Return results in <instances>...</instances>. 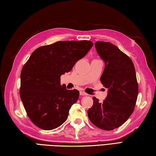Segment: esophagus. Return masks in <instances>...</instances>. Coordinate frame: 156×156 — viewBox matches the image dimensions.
<instances>
[{"instance_id": "esophagus-1", "label": "esophagus", "mask_w": 156, "mask_h": 156, "mask_svg": "<svg viewBox=\"0 0 156 156\" xmlns=\"http://www.w3.org/2000/svg\"><path fill=\"white\" fill-rule=\"evenodd\" d=\"M80 94L82 96H85V95H87V94L85 92H84V91H80Z\"/></svg>"}]
</instances>
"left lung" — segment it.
Here are the masks:
<instances>
[{
    "label": "left lung",
    "instance_id": "1",
    "mask_svg": "<svg viewBox=\"0 0 156 156\" xmlns=\"http://www.w3.org/2000/svg\"><path fill=\"white\" fill-rule=\"evenodd\" d=\"M95 48L105 62L100 80L108 91L102 103L93 97L88 117L100 129L112 130L122 125L135 109L139 93L135 68L130 58L111 42L97 41Z\"/></svg>",
    "mask_w": 156,
    "mask_h": 156
}]
</instances>
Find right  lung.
<instances>
[{"label":"right lung","mask_w":156,"mask_h":156,"mask_svg":"<svg viewBox=\"0 0 156 156\" xmlns=\"http://www.w3.org/2000/svg\"><path fill=\"white\" fill-rule=\"evenodd\" d=\"M93 46L90 41H58L33 52L21 72L20 97L27 116L36 126L50 130L61 126L77 101L79 91L60 84Z\"/></svg>","instance_id":"obj_1"}]
</instances>
